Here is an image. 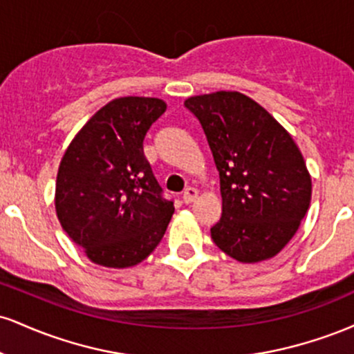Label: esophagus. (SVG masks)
Here are the masks:
<instances>
[{
  "label": "esophagus",
  "instance_id": "1",
  "mask_svg": "<svg viewBox=\"0 0 354 354\" xmlns=\"http://www.w3.org/2000/svg\"><path fill=\"white\" fill-rule=\"evenodd\" d=\"M196 196H198V189L186 188L185 193H183L181 200H183V203H185V205H189V203H193L194 200H196Z\"/></svg>",
  "mask_w": 354,
  "mask_h": 354
}]
</instances>
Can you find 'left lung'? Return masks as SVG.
<instances>
[{"mask_svg": "<svg viewBox=\"0 0 354 354\" xmlns=\"http://www.w3.org/2000/svg\"><path fill=\"white\" fill-rule=\"evenodd\" d=\"M219 173L223 213L211 238L239 263L273 258L310 208L311 176L298 145L261 104L238 91L191 96Z\"/></svg>", "mask_w": 354, "mask_h": 354, "instance_id": "8db88e82", "label": "left lung"}]
</instances>
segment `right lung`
I'll return each mask as SVG.
<instances>
[{
  "label": "right lung",
  "instance_id": "add662e5",
  "mask_svg": "<svg viewBox=\"0 0 354 354\" xmlns=\"http://www.w3.org/2000/svg\"><path fill=\"white\" fill-rule=\"evenodd\" d=\"M158 98L124 96L98 109L73 138L56 176V216L93 263L129 268L160 245L174 213L143 153Z\"/></svg>",
  "mask_w": 354,
  "mask_h": 354
}]
</instances>
